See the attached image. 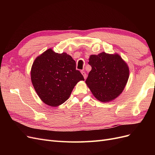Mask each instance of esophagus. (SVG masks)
<instances>
[{
  "mask_svg": "<svg viewBox=\"0 0 155 155\" xmlns=\"http://www.w3.org/2000/svg\"><path fill=\"white\" fill-rule=\"evenodd\" d=\"M81 72L82 75H83V78H84V79H87V74H86V73H85V72H84V71H81Z\"/></svg>",
  "mask_w": 155,
  "mask_h": 155,
  "instance_id": "1",
  "label": "esophagus"
}]
</instances>
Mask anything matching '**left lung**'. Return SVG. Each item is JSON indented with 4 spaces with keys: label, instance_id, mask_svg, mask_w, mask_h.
Here are the masks:
<instances>
[{
    "label": "left lung",
    "instance_id": "1",
    "mask_svg": "<svg viewBox=\"0 0 155 155\" xmlns=\"http://www.w3.org/2000/svg\"><path fill=\"white\" fill-rule=\"evenodd\" d=\"M88 64L92 70L85 83L96 100L109 102L123 92L129 77L127 64L118 54L101 52L91 55Z\"/></svg>",
    "mask_w": 155,
    "mask_h": 155
}]
</instances>
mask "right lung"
Segmentation results:
<instances>
[{
    "label": "right lung",
    "mask_w": 155,
    "mask_h": 155,
    "mask_svg": "<svg viewBox=\"0 0 155 155\" xmlns=\"http://www.w3.org/2000/svg\"><path fill=\"white\" fill-rule=\"evenodd\" d=\"M76 66L70 55L55 53L51 48L36 58L31 68V80L42 101L58 107L68 99L76 84L85 80Z\"/></svg>",
    "instance_id": "1"
}]
</instances>
